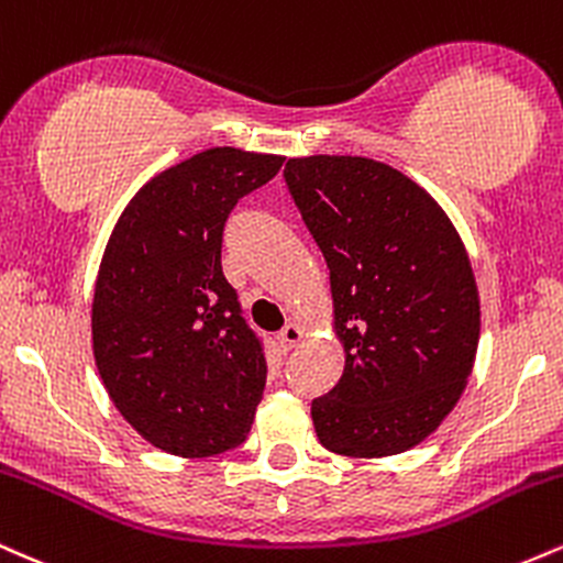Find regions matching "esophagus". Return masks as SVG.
<instances>
[{
    "instance_id": "esophagus-1",
    "label": "esophagus",
    "mask_w": 563,
    "mask_h": 563,
    "mask_svg": "<svg viewBox=\"0 0 563 563\" xmlns=\"http://www.w3.org/2000/svg\"><path fill=\"white\" fill-rule=\"evenodd\" d=\"M277 339H280L283 349H296L303 341V331L301 325H296V322H288L286 328H283L280 333H277Z\"/></svg>"
}]
</instances>
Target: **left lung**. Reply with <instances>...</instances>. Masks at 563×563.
Listing matches in <instances>:
<instances>
[{"label":"left lung","instance_id":"left-lung-1","mask_svg":"<svg viewBox=\"0 0 563 563\" xmlns=\"http://www.w3.org/2000/svg\"><path fill=\"white\" fill-rule=\"evenodd\" d=\"M286 183L331 269L344 373L312 402L325 450L386 457L457 405L479 346V290L450 217L402 172L363 156L288 158Z\"/></svg>","mask_w":563,"mask_h":563}]
</instances>
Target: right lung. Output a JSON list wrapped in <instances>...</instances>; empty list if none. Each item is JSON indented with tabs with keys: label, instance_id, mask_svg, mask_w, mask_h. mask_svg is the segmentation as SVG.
I'll return each mask as SVG.
<instances>
[{
	"label": "right lung",
	"instance_id": "right-lung-1",
	"mask_svg": "<svg viewBox=\"0 0 563 563\" xmlns=\"http://www.w3.org/2000/svg\"><path fill=\"white\" fill-rule=\"evenodd\" d=\"M283 156L209 147L156 174L108 238L92 352L108 397L153 448L209 457L243 442L267 384L262 341L222 273V235Z\"/></svg>",
	"mask_w": 563,
	"mask_h": 563
}]
</instances>
